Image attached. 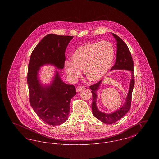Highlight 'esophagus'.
<instances>
[{"label":"esophagus","mask_w":159,"mask_h":159,"mask_svg":"<svg viewBox=\"0 0 159 159\" xmlns=\"http://www.w3.org/2000/svg\"><path fill=\"white\" fill-rule=\"evenodd\" d=\"M84 88H85V87L83 86H77V88H76V91H77V92H80V91L83 90Z\"/></svg>","instance_id":"obj_1"}]
</instances>
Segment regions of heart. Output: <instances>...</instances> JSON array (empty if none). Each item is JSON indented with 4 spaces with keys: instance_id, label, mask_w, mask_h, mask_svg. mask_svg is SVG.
Here are the masks:
<instances>
[{
    "instance_id": "obj_1",
    "label": "heart",
    "mask_w": 159,
    "mask_h": 159,
    "mask_svg": "<svg viewBox=\"0 0 159 159\" xmlns=\"http://www.w3.org/2000/svg\"><path fill=\"white\" fill-rule=\"evenodd\" d=\"M114 58L113 44L107 40L86 43L78 48L71 57V61L65 62L64 67L69 77L75 80L84 75L89 82L98 81L111 67Z\"/></svg>"
}]
</instances>
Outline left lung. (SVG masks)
<instances>
[{
	"label": "left lung",
	"instance_id": "8db88e82",
	"mask_svg": "<svg viewBox=\"0 0 159 159\" xmlns=\"http://www.w3.org/2000/svg\"><path fill=\"white\" fill-rule=\"evenodd\" d=\"M112 34L117 42V54L116 62L111 68V70L123 69L128 70L129 71H130L132 73V79L130 80L128 94L126 98L125 104L119 110L111 114L104 113L99 111L96 104L97 98V91L102 80H100L98 82L90 86V89L92 94V110L93 116L100 121L110 125L119 120L129 111L131 106L132 91L135 84V79L134 75V61L128 47L121 38L113 33Z\"/></svg>",
	"mask_w": 159,
	"mask_h": 159
}]
</instances>
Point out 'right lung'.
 <instances>
[{
  "label": "right lung",
  "instance_id": "obj_1",
  "mask_svg": "<svg viewBox=\"0 0 159 159\" xmlns=\"http://www.w3.org/2000/svg\"><path fill=\"white\" fill-rule=\"evenodd\" d=\"M73 36L49 34L33 49L29 63L27 81L29 101L38 116L48 125H61L68 119L70 101L76 94L74 85L67 84L60 79L58 71L52 83L43 87L38 80V71L46 64L59 69L64 67L65 52Z\"/></svg>",
  "mask_w": 159,
  "mask_h": 159
}]
</instances>
